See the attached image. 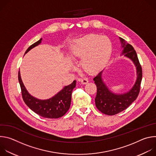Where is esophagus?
I'll list each match as a JSON object with an SVG mask.
<instances>
[{
    "instance_id": "esophagus-1",
    "label": "esophagus",
    "mask_w": 156,
    "mask_h": 156,
    "mask_svg": "<svg viewBox=\"0 0 156 156\" xmlns=\"http://www.w3.org/2000/svg\"><path fill=\"white\" fill-rule=\"evenodd\" d=\"M80 81L81 83L83 84H87V83H88V80H87V79H86V78L81 79Z\"/></svg>"
}]
</instances>
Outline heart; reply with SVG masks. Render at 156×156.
I'll return each instance as SVG.
<instances>
[{
    "instance_id": "heart-1",
    "label": "heart",
    "mask_w": 156,
    "mask_h": 156,
    "mask_svg": "<svg viewBox=\"0 0 156 156\" xmlns=\"http://www.w3.org/2000/svg\"><path fill=\"white\" fill-rule=\"evenodd\" d=\"M112 42L105 36L90 34L76 39L71 47L74 58H83L82 66L89 73L100 70L112 53Z\"/></svg>"
}]
</instances>
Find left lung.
I'll return each mask as SVG.
<instances>
[{
    "instance_id": "obj_1",
    "label": "left lung",
    "mask_w": 156,
    "mask_h": 156,
    "mask_svg": "<svg viewBox=\"0 0 156 156\" xmlns=\"http://www.w3.org/2000/svg\"><path fill=\"white\" fill-rule=\"evenodd\" d=\"M120 39L123 48L122 54L130 58L135 65L137 78L135 84L128 92L120 94L113 93L108 90L102 81V71L93 78L97 87L96 106L102 113L108 115H114L122 112L136 99L140 91L142 80V68L136 51L129 44L126 43L123 39L120 37Z\"/></svg>"
}]
</instances>
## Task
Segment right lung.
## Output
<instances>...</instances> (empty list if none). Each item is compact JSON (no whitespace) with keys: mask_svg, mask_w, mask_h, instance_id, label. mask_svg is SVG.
<instances>
[{"mask_svg":"<svg viewBox=\"0 0 156 156\" xmlns=\"http://www.w3.org/2000/svg\"><path fill=\"white\" fill-rule=\"evenodd\" d=\"M41 41L42 38L32 44L26 51L25 54L33 48L39 45L41 42ZM18 76L21 90L22 98L27 106L36 114L44 118L58 119L64 115L70 108L72 93L76 86L75 80L73 81L72 84L65 86L54 97L46 100H41L34 98L27 91L22 82L20 71L18 72Z\"/></svg>","mask_w":156,"mask_h":156,"instance_id":"obj_1","label":"right lung"}]
</instances>
